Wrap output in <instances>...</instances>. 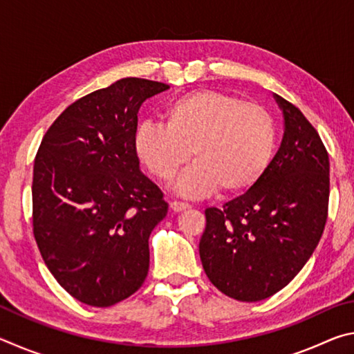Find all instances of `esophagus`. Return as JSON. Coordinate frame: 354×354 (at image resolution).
<instances>
[{
	"mask_svg": "<svg viewBox=\"0 0 354 354\" xmlns=\"http://www.w3.org/2000/svg\"><path fill=\"white\" fill-rule=\"evenodd\" d=\"M170 207L173 212H183V211H185V209H189L190 205L189 203H183V201H171Z\"/></svg>",
	"mask_w": 354,
	"mask_h": 354,
	"instance_id": "1",
	"label": "esophagus"
}]
</instances>
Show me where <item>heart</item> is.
Listing matches in <instances>:
<instances>
[{
  "instance_id": "heart-1",
  "label": "heart",
  "mask_w": 354,
  "mask_h": 354,
  "mask_svg": "<svg viewBox=\"0 0 354 354\" xmlns=\"http://www.w3.org/2000/svg\"><path fill=\"white\" fill-rule=\"evenodd\" d=\"M165 124L142 123L134 151L148 171L170 181L190 156L196 162L175 183L184 196L217 190L243 194L261 181L272 162L277 128L267 109L234 95L195 91L171 100Z\"/></svg>"
}]
</instances>
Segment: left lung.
I'll return each instance as SVG.
<instances>
[{
    "label": "left lung",
    "mask_w": 354,
    "mask_h": 354,
    "mask_svg": "<svg viewBox=\"0 0 354 354\" xmlns=\"http://www.w3.org/2000/svg\"><path fill=\"white\" fill-rule=\"evenodd\" d=\"M284 136L266 175L253 189L206 209L200 241L211 283L239 301H261L297 277L325 230L329 158L298 107L274 93Z\"/></svg>",
    "instance_id": "8db88e82"
}]
</instances>
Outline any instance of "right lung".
<instances>
[{
	"instance_id": "right-lung-1",
	"label": "right lung",
	"mask_w": 354,
	"mask_h": 354,
	"mask_svg": "<svg viewBox=\"0 0 354 354\" xmlns=\"http://www.w3.org/2000/svg\"><path fill=\"white\" fill-rule=\"evenodd\" d=\"M170 88L123 77L70 104L34 160V237L48 270L71 297L107 308L142 287L148 239L165 218L164 194L134 151L143 101Z\"/></svg>"
}]
</instances>
